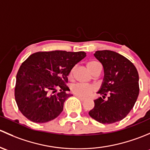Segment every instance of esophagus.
<instances>
[{"label": "esophagus", "instance_id": "esophagus-1", "mask_svg": "<svg viewBox=\"0 0 150 150\" xmlns=\"http://www.w3.org/2000/svg\"><path fill=\"white\" fill-rule=\"evenodd\" d=\"M76 96H77V98H78L80 100H81V101H84V100H86V98H82V97L78 96V95H76Z\"/></svg>", "mask_w": 150, "mask_h": 150}]
</instances>
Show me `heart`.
<instances>
[{
  "label": "heart",
  "instance_id": "obj_1",
  "mask_svg": "<svg viewBox=\"0 0 150 150\" xmlns=\"http://www.w3.org/2000/svg\"><path fill=\"white\" fill-rule=\"evenodd\" d=\"M98 65H100L98 62L95 61H89L86 64L88 69H89V71L92 73V70L96 67ZM74 73V69H71L69 74V78H71L72 76H73ZM71 92H73L75 95H78V96L83 97V98H85V97H88L89 95H91L92 93H93L95 90V87L94 86H90V85H84L82 84H74L71 86Z\"/></svg>",
  "mask_w": 150,
  "mask_h": 150
}]
</instances>
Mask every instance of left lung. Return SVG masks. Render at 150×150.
Instances as JSON below:
<instances>
[{"mask_svg":"<svg viewBox=\"0 0 150 150\" xmlns=\"http://www.w3.org/2000/svg\"><path fill=\"white\" fill-rule=\"evenodd\" d=\"M103 64L105 77L98 92L102 97L95 100L89 115L103 124L123 120L134 108L139 93L137 68L126 57L111 50L94 54Z\"/></svg>","mask_w":150,"mask_h":150,"instance_id":"obj_1","label":"left lung"}]
</instances>
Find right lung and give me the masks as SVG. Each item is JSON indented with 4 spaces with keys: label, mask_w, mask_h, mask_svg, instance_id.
I'll use <instances>...</instances> for the list:
<instances>
[{
    "label": "right lung",
    "mask_w": 150,
    "mask_h": 150,
    "mask_svg": "<svg viewBox=\"0 0 150 150\" xmlns=\"http://www.w3.org/2000/svg\"><path fill=\"white\" fill-rule=\"evenodd\" d=\"M86 52L40 51L29 55L16 74L14 96L18 108L29 121L45 123L55 119L72 95L66 85L72 68ZM59 89L60 93H56Z\"/></svg>",
    "instance_id": "add662e5"
}]
</instances>
